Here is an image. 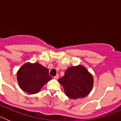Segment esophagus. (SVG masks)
Listing matches in <instances>:
<instances>
[{"mask_svg":"<svg viewBox=\"0 0 121 121\" xmlns=\"http://www.w3.org/2000/svg\"><path fill=\"white\" fill-rule=\"evenodd\" d=\"M54 79H55V80H57V79H58V78H59V76L58 75H56V76H54Z\"/></svg>","mask_w":121,"mask_h":121,"instance_id":"esophagus-1","label":"esophagus"}]
</instances>
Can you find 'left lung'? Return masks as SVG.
I'll use <instances>...</instances> for the list:
<instances>
[{
  "instance_id": "1",
  "label": "left lung",
  "mask_w": 121,
  "mask_h": 121,
  "mask_svg": "<svg viewBox=\"0 0 121 121\" xmlns=\"http://www.w3.org/2000/svg\"><path fill=\"white\" fill-rule=\"evenodd\" d=\"M58 81L62 85L66 96L73 99L86 97L91 92L94 83L92 74L81 65L67 68Z\"/></svg>"
}]
</instances>
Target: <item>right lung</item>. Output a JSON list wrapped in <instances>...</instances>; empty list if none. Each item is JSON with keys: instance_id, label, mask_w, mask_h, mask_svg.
Listing matches in <instances>:
<instances>
[{"instance_id": "obj_1", "label": "right lung", "mask_w": 121, "mask_h": 121, "mask_svg": "<svg viewBox=\"0 0 121 121\" xmlns=\"http://www.w3.org/2000/svg\"><path fill=\"white\" fill-rule=\"evenodd\" d=\"M51 79L48 70L38 62L25 63L17 72L19 87L31 95L39 93Z\"/></svg>"}]
</instances>
